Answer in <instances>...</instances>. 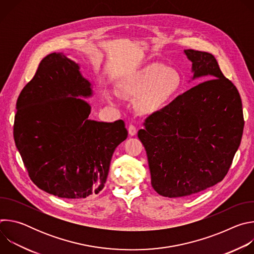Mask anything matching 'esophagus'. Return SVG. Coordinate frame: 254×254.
Wrapping results in <instances>:
<instances>
[{
    "instance_id": "esophagus-1",
    "label": "esophagus",
    "mask_w": 254,
    "mask_h": 254,
    "mask_svg": "<svg viewBox=\"0 0 254 254\" xmlns=\"http://www.w3.org/2000/svg\"><path fill=\"white\" fill-rule=\"evenodd\" d=\"M128 133H129V135H135V133H136V127L133 126V125H129V127H128Z\"/></svg>"
}]
</instances>
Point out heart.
<instances>
[{
	"label": "heart",
	"mask_w": 254,
	"mask_h": 254,
	"mask_svg": "<svg viewBox=\"0 0 254 254\" xmlns=\"http://www.w3.org/2000/svg\"><path fill=\"white\" fill-rule=\"evenodd\" d=\"M183 83L184 78L179 70L154 63L128 76L121 88L127 95L140 96L138 107L143 114H155L174 100ZM106 98L112 103L119 102L116 91H107Z\"/></svg>",
	"instance_id": "heart-1"
}]
</instances>
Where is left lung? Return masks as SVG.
<instances>
[{
  "label": "left lung",
  "mask_w": 254,
  "mask_h": 254,
  "mask_svg": "<svg viewBox=\"0 0 254 254\" xmlns=\"http://www.w3.org/2000/svg\"><path fill=\"white\" fill-rule=\"evenodd\" d=\"M184 54L192 62V80L203 82L151 115L137 132L152 186L169 198L190 196L222 181L244 127L239 92L215 57L193 49Z\"/></svg>",
  "instance_id": "left-lung-1"
}]
</instances>
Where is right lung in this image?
I'll use <instances>...</instances> for the list:
<instances>
[{
    "instance_id": "1",
    "label": "right lung",
    "mask_w": 254,
    "mask_h": 254,
    "mask_svg": "<svg viewBox=\"0 0 254 254\" xmlns=\"http://www.w3.org/2000/svg\"><path fill=\"white\" fill-rule=\"evenodd\" d=\"M92 95L80 65L63 53H51L16 104L14 139L29 177L39 189L59 198L99 193L115 150L127 137L122 120L88 119L91 106L83 98Z\"/></svg>"
}]
</instances>
